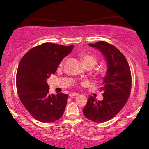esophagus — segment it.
<instances>
[{"instance_id": "1", "label": "esophagus", "mask_w": 149, "mask_h": 149, "mask_svg": "<svg viewBox=\"0 0 149 149\" xmlns=\"http://www.w3.org/2000/svg\"><path fill=\"white\" fill-rule=\"evenodd\" d=\"M77 95H78V93H70V94H69V96L71 97H72L74 96H77Z\"/></svg>"}]
</instances>
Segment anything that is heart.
Instances as JSON below:
<instances>
[{"label": "heart", "mask_w": 149, "mask_h": 149, "mask_svg": "<svg viewBox=\"0 0 149 149\" xmlns=\"http://www.w3.org/2000/svg\"><path fill=\"white\" fill-rule=\"evenodd\" d=\"M81 60L84 64V66H87V65H91L93 67L97 64V59L90 55H82L81 56Z\"/></svg>", "instance_id": "heart-1"}]
</instances>
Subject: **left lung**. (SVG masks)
Returning a JSON list of instances; mask_svg holds the SVG:
<instances>
[{"mask_svg":"<svg viewBox=\"0 0 149 149\" xmlns=\"http://www.w3.org/2000/svg\"><path fill=\"white\" fill-rule=\"evenodd\" d=\"M104 56L107 70L100 89L104 91L103 100L97 101L90 96L83 109L87 119L102 123L113 119L127 102L132 87L129 64L125 56L115 46L104 41L89 44Z\"/></svg>","mask_w":149,"mask_h":149,"instance_id":"8db88e82","label":"left lung"}]
</instances>
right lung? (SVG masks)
Instances as JSON below:
<instances>
[{
    "instance_id": "right-lung-1",
    "label": "right lung",
    "mask_w": 149,
    "mask_h": 149,
    "mask_svg": "<svg viewBox=\"0 0 149 149\" xmlns=\"http://www.w3.org/2000/svg\"><path fill=\"white\" fill-rule=\"evenodd\" d=\"M73 47L46 42L28 51L20 61L16 76L18 95L26 110L38 121L54 122L64 113L68 95L49 94L47 80Z\"/></svg>"
}]
</instances>
